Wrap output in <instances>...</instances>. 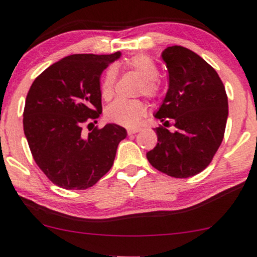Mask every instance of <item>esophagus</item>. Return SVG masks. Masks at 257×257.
<instances>
[{
  "instance_id": "1",
  "label": "esophagus",
  "mask_w": 257,
  "mask_h": 257,
  "mask_svg": "<svg viewBox=\"0 0 257 257\" xmlns=\"http://www.w3.org/2000/svg\"><path fill=\"white\" fill-rule=\"evenodd\" d=\"M139 132H140V129H138V128H129L128 129V134L129 135L137 134V133H139Z\"/></svg>"
}]
</instances>
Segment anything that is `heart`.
Listing matches in <instances>:
<instances>
[{"instance_id": "1", "label": "heart", "mask_w": 257, "mask_h": 257, "mask_svg": "<svg viewBox=\"0 0 257 257\" xmlns=\"http://www.w3.org/2000/svg\"><path fill=\"white\" fill-rule=\"evenodd\" d=\"M129 69L137 72L143 78L142 91L146 96L154 97L159 92L156 78L159 69L155 62L148 56H134L125 62ZM117 70L114 67H109L106 70L105 77L101 83V96L105 100H111L114 94V83ZM148 112V107L139 100H115L106 108V117L109 122H113L124 126H135L139 124L144 115Z\"/></svg>"}]
</instances>
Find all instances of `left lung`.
I'll use <instances>...</instances> for the list:
<instances>
[{
    "label": "left lung",
    "instance_id": "1",
    "mask_svg": "<svg viewBox=\"0 0 257 257\" xmlns=\"http://www.w3.org/2000/svg\"><path fill=\"white\" fill-rule=\"evenodd\" d=\"M168 90L155 117L177 131L156 128L157 144L146 154L152 167L174 178H189L210 165L223 140L228 98L218 74L204 58L183 46L163 50Z\"/></svg>",
    "mask_w": 257,
    "mask_h": 257
}]
</instances>
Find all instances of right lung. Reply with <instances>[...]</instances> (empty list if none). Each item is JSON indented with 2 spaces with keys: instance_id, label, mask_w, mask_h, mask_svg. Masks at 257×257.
<instances>
[{
  "instance_id": "right-lung-1",
  "label": "right lung",
  "mask_w": 257,
  "mask_h": 257,
  "mask_svg": "<svg viewBox=\"0 0 257 257\" xmlns=\"http://www.w3.org/2000/svg\"><path fill=\"white\" fill-rule=\"evenodd\" d=\"M122 53L70 55L34 80L23 128L34 160L53 184L68 190L92 187L111 170L126 131L114 123L83 133L102 112L100 77ZM87 125V126H89Z\"/></svg>"
}]
</instances>
